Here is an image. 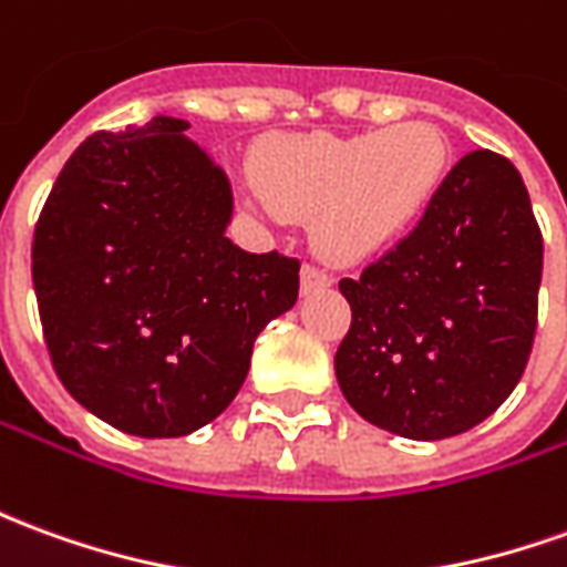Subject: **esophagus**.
<instances>
[{
	"label": "esophagus",
	"mask_w": 567,
	"mask_h": 567,
	"mask_svg": "<svg viewBox=\"0 0 567 567\" xmlns=\"http://www.w3.org/2000/svg\"><path fill=\"white\" fill-rule=\"evenodd\" d=\"M331 282H334L331 272L316 267V264H303V270H300V288H303V295H310L316 288H328Z\"/></svg>",
	"instance_id": "esophagus-1"
}]
</instances>
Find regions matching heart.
Returning a JSON list of instances; mask_svg holds the SVG:
<instances>
[{
  "mask_svg": "<svg viewBox=\"0 0 567 567\" xmlns=\"http://www.w3.org/2000/svg\"><path fill=\"white\" fill-rule=\"evenodd\" d=\"M449 172V144L430 122L386 132L295 134L260 153L255 202L310 220L316 248L352 264L402 236L430 205Z\"/></svg>",
  "mask_w": 567,
  "mask_h": 567,
  "instance_id": "b5f03b06",
  "label": "heart"
}]
</instances>
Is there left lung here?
Returning a JSON list of instances; mask_svg holds the SVG:
<instances>
[{
  "mask_svg": "<svg viewBox=\"0 0 567 567\" xmlns=\"http://www.w3.org/2000/svg\"><path fill=\"white\" fill-rule=\"evenodd\" d=\"M544 236L516 165L466 153L417 227L340 279L352 322L334 352L347 402L368 423L435 442L504 405L537 331Z\"/></svg>",
  "mask_w": 567,
  "mask_h": 567,
  "instance_id": "1",
  "label": "left lung"
}]
</instances>
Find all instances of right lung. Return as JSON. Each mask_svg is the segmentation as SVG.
<instances>
[{
    "instance_id": "1",
    "label": "right lung",
    "mask_w": 567,
    "mask_h": 567,
    "mask_svg": "<svg viewBox=\"0 0 567 567\" xmlns=\"http://www.w3.org/2000/svg\"><path fill=\"white\" fill-rule=\"evenodd\" d=\"M184 118L94 132L33 233V288L66 393L122 433L187 435L243 386L257 334L291 310L300 260L224 236L227 174Z\"/></svg>"
}]
</instances>
